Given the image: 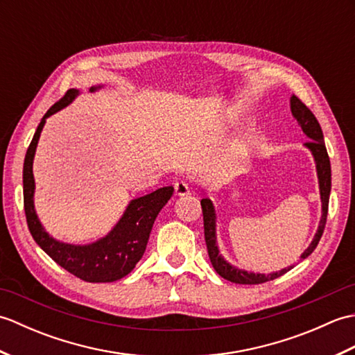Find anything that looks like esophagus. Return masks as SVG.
I'll list each match as a JSON object with an SVG mask.
<instances>
[{
    "label": "esophagus",
    "instance_id": "esophagus-1",
    "mask_svg": "<svg viewBox=\"0 0 355 355\" xmlns=\"http://www.w3.org/2000/svg\"><path fill=\"white\" fill-rule=\"evenodd\" d=\"M175 195L177 197H186V195H189L191 191H189V186H187L184 182H178L175 183Z\"/></svg>",
    "mask_w": 355,
    "mask_h": 355
}]
</instances>
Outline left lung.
I'll list each match as a JSON object with an SVG mask.
<instances>
[{
    "label": "left lung",
    "mask_w": 355,
    "mask_h": 355,
    "mask_svg": "<svg viewBox=\"0 0 355 355\" xmlns=\"http://www.w3.org/2000/svg\"><path fill=\"white\" fill-rule=\"evenodd\" d=\"M290 108H291L293 117L296 119V122L300 125V128H302V131L308 137V140H310L306 141L304 146L310 150L314 158L315 172H318V182H319V193H320V201H322V216L319 221V227L315 230L314 238L310 243V245H308L304 250V253L300 254V259H306L308 256L314 252V248L318 247L319 241L322 238L323 229H325L329 192H331V164H329V157L327 153L325 140H323L322 128L318 122V119L314 117L313 112L308 110L296 96L290 97ZM205 193H207L206 189H205ZM201 207H202V220H205V238L207 244L209 258H210V262H212L215 271L221 277L235 284L254 285V284L273 281V279L285 275L286 271H290L293 268V266H290L279 271H273V273L263 275V273H254V271H247L233 266V263H230L220 253V245H218V238H216V210L212 200L209 197L202 198Z\"/></svg>",
    "instance_id": "1"
}]
</instances>
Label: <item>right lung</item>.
Listing matches in <instances>:
<instances>
[{"instance_id":"obj_1","label":"right lung","mask_w":355,"mask_h":355,"mask_svg":"<svg viewBox=\"0 0 355 355\" xmlns=\"http://www.w3.org/2000/svg\"><path fill=\"white\" fill-rule=\"evenodd\" d=\"M105 85H94L89 93H96ZM80 94L79 89L71 88L61 101L56 102L45 112L41 119L32 143L27 149L22 169V186H24V210L27 216L28 230L32 233L35 243L47 253L50 258L59 263L71 275L80 277L87 282H114L125 277L134 270L143 253L153 230L157 215L164 207L173 193L172 186L160 187L143 197L134 198L125 209L123 215L119 218L107 235L88 244H70L53 238L45 230L35 209V177L33 160L40 141L42 128L47 119L76 99Z\"/></svg>"}]
</instances>
